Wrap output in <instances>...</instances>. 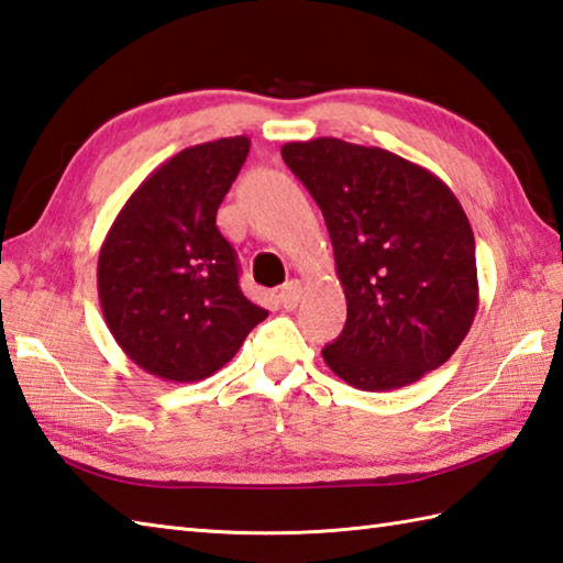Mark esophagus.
<instances>
[{
	"label": "esophagus",
	"mask_w": 563,
	"mask_h": 563,
	"mask_svg": "<svg viewBox=\"0 0 563 563\" xmlns=\"http://www.w3.org/2000/svg\"><path fill=\"white\" fill-rule=\"evenodd\" d=\"M301 296H303L301 282H289V284L282 286L277 298H279V306L282 308H286V311H294V308L298 306V301H301Z\"/></svg>",
	"instance_id": "esophagus-1"
}]
</instances>
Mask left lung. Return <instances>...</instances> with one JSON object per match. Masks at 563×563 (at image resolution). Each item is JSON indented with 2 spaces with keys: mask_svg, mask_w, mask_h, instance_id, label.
<instances>
[{
  "mask_svg": "<svg viewBox=\"0 0 563 563\" xmlns=\"http://www.w3.org/2000/svg\"><path fill=\"white\" fill-rule=\"evenodd\" d=\"M284 163L323 211L347 320L323 360L360 391L438 369L478 311L472 223L452 189L410 159L340 137L286 143Z\"/></svg>",
  "mask_w": 563,
  "mask_h": 563,
  "instance_id": "8db88e82",
  "label": "left lung"
}]
</instances>
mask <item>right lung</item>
Returning <instances> with one entry per match:
<instances>
[{
    "label": "right lung",
    "instance_id": "right-lung-1",
    "mask_svg": "<svg viewBox=\"0 0 563 563\" xmlns=\"http://www.w3.org/2000/svg\"><path fill=\"white\" fill-rule=\"evenodd\" d=\"M250 137L185 147L123 203L101 243V313L125 357L175 384L216 374L267 318L240 291L233 245L216 213Z\"/></svg>",
    "mask_w": 563,
    "mask_h": 563
}]
</instances>
